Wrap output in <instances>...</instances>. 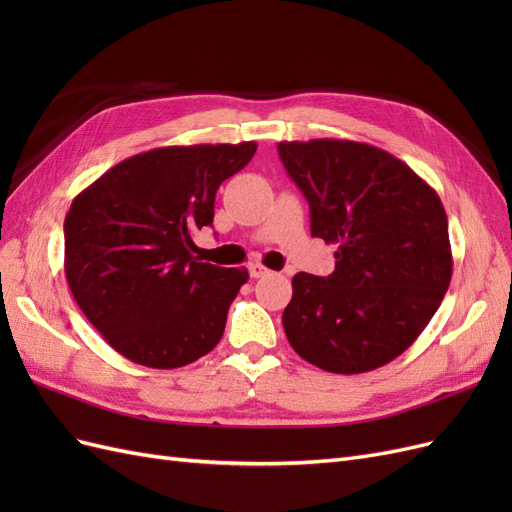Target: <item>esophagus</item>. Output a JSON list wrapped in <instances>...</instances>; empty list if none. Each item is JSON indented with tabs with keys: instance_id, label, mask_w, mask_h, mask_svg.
Listing matches in <instances>:
<instances>
[{
	"instance_id": "obj_1",
	"label": "esophagus",
	"mask_w": 512,
	"mask_h": 512,
	"mask_svg": "<svg viewBox=\"0 0 512 512\" xmlns=\"http://www.w3.org/2000/svg\"><path fill=\"white\" fill-rule=\"evenodd\" d=\"M250 275L252 277H265V275H269V269L267 267H262V265H250Z\"/></svg>"
}]
</instances>
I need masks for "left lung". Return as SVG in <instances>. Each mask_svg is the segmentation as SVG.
<instances>
[{
	"mask_svg": "<svg viewBox=\"0 0 512 512\" xmlns=\"http://www.w3.org/2000/svg\"><path fill=\"white\" fill-rule=\"evenodd\" d=\"M309 203L312 237L337 245L327 277L297 273L284 309L290 346L331 374H363L408 350L451 284L448 220L436 190L374 145L280 143Z\"/></svg>",
	"mask_w": 512,
	"mask_h": 512,
	"instance_id": "left-lung-1",
	"label": "left lung"
}]
</instances>
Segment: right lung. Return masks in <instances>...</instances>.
<instances>
[{"label": "right lung", "instance_id": "add662e5", "mask_svg": "<svg viewBox=\"0 0 512 512\" xmlns=\"http://www.w3.org/2000/svg\"><path fill=\"white\" fill-rule=\"evenodd\" d=\"M256 143L138 153L72 200L64 269L74 301L119 354L175 369L211 352L247 269L200 262L194 232L213 224L220 185Z\"/></svg>", "mask_w": 512, "mask_h": 512}]
</instances>
